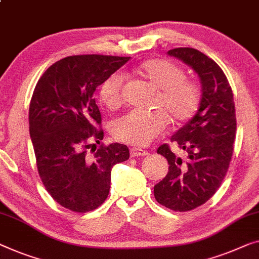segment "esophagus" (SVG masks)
I'll use <instances>...</instances> for the list:
<instances>
[{"mask_svg": "<svg viewBox=\"0 0 259 259\" xmlns=\"http://www.w3.org/2000/svg\"><path fill=\"white\" fill-rule=\"evenodd\" d=\"M131 156L132 157H136V156H145L148 154V152L144 151V149H140V148H131Z\"/></svg>", "mask_w": 259, "mask_h": 259, "instance_id": "esophagus-1", "label": "esophagus"}]
</instances>
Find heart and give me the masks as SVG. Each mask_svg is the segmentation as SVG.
<instances>
[{
    "label": "heart",
    "mask_w": 259,
    "mask_h": 259,
    "mask_svg": "<svg viewBox=\"0 0 259 259\" xmlns=\"http://www.w3.org/2000/svg\"><path fill=\"white\" fill-rule=\"evenodd\" d=\"M136 72L159 89L154 112L131 111L115 120L112 134L125 144L146 146L166 130L168 118L174 125H185L197 113L201 90L196 81L186 77L183 67L164 58L142 62ZM123 78L112 73L103 80L98 90L100 102L110 110L120 107L123 102Z\"/></svg>",
    "instance_id": "1"
}]
</instances>
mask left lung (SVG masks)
<instances>
[{"label":"left lung","instance_id":"8db88e82","mask_svg":"<svg viewBox=\"0 0 259 259\" xmlns=\"http://www.w3.org/2000/svg\"><path fill=\"white\" fill-rule=\"evenodd\" d=\"M167 54L198 74L202 98L195 117L170 138L186 152L185 159L167 144L157 148L169 168L154 186V196L171 210L188 211L205 203L227 174L236 137L235 103L227 76L211 58L193 48L171 49Z\"/></svg>","mask_w":259,"mask_h":259}]
</instances>
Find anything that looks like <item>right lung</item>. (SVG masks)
Here are the masks:
<instances>
[{
    "instance_id": "add662e5",
    "label": "right lung",
    "mask_w": 259,
    "mask_h": 259,
    "mask_svg": "<svg viewBox=\"0 0 259 259\" xmlns=\"http://www.w3.org/2000/svg\"><path fill=\"white\" fill-rule=\"evenodd\" d=\"M130 57L70 56L43 73L29 107L37 169L48 193L69 210H95L107 198L111 170L130 157L126 145L104 146L102 114L93 98L104 79ZM96 141L100 148L90 156ZM92 151V149H91Z\"/></svg>"
}]
</instances>
